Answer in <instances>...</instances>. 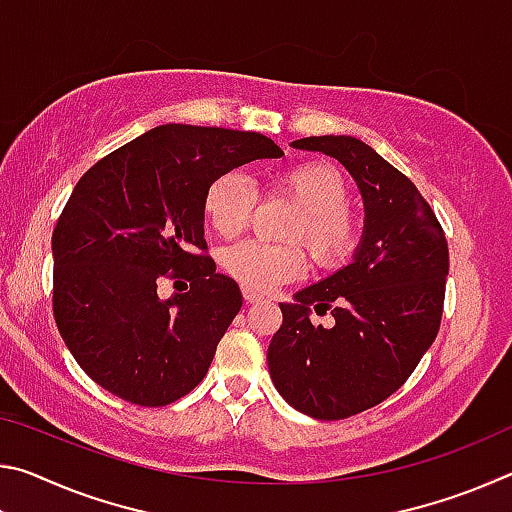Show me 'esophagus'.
Returning <instances> with one entry per match:
<instances>
[{"mask_svg": "<svg viewBox=\"0 0 512 512\" xmlns=\"http://www.w3.org/2000/svg\"><path fill=\"white\" fill-rule=\"evenodd\" d=\"M241 293H244V300H246V302H250V305H253V302L264 300L262 293H257V291H253V289H248V287L241 289Z\"/></svg>", "mask_w": 512, "mask_h": 512, "instance_id": "34e87169", "label": "esophagus"}]
</instances>
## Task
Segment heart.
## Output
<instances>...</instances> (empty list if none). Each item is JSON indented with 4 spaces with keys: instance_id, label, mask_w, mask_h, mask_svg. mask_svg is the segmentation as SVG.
<instances>
[{
    "instance_id": "1",
    "label": "heart",
    "mask_w": 512,
    "mask_h": 512,
    "mask_svg": "<svg viewBox=\"0 0 512 512\" xmlns=\"http://www.w3.org/2000/svg\"><path fill=\"white\" fill-rule=\"evenodd\" d=\"M275 194L289 196L300 207L289 239L305 241L316 266H339L357 244L359 225L348 203V185L339 171L325 162H300L275 178ZM257 203V192L246 173H219L203 194V210L212 228L235 237L246 228ZM223 268L248 289L271 291L296 280L307 266L298 246H277L248 239L223 250Z\"/></svg>"
}]
</instances>
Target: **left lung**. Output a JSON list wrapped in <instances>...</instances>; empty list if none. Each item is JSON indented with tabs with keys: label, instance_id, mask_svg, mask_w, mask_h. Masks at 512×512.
<instances>
[{
	"label": "left lung",
	"instance_id": "obj_1",
	"mask_svg": "<svg viewBox=\"0 0 512 512\" xmlns=\"http://www.w3.org/2000/svg\"><path fill=\"white\" fill-rule=\"evenodd\" d=\"M293 149L339 160L363 198L352 264L280 302L268 372L293 409L343 420L393 395L440 329L449 250L436 214L409 178L350 135L305 137ZM311 310L335 316L311 326Z\"/></svg>",
	"mask_w": 512,
	"mask_h": 512
}]
</instances>
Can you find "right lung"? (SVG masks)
<instances>
[{"instance_id": "1", "label": "right lung", "mask_w": 512, "mask_h": 512, "mask_svg": "<svg viewBox=\"0 0 512 512\" xmlns=\"http://www.w3.org/2000/svg\"><path fill=\"white\" fill-rule=\"evenodd\" d=\"M284 151L259 133L164 124L83 173L51 237L54 318L79 366L121 400L167 406L201 384L241 309L205 255L203 194ZM190 291L162 301V279Z\"/></svg>"}]
</instances>
